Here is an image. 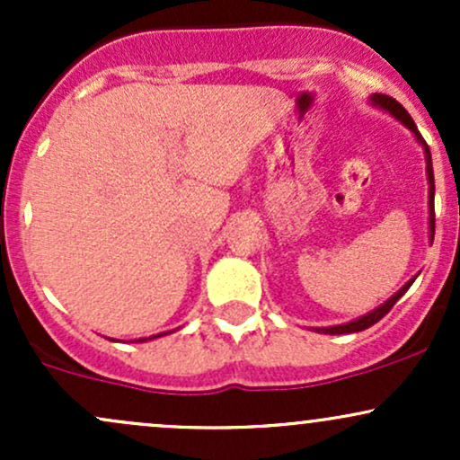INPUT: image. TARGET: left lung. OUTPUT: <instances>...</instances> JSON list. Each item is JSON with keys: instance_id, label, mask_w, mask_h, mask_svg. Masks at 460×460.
Instances as JSON below:
<instances>
[{"instance_id": "8db88e82", "label": "left lung", "mask_w": 460, "mask_h": 460, "mask_svg": "<svg viewBox=\"0 0 460 460\" xmlns=\"http://www.w3.org/2000/svg\"><path fill=\"white\" fill-rule=\"evenodd\" d=\"M372 103L378 105V108L387 110L389 114L395 116V119H398L400 123L404 125V128H409L411 131H413L417 142H420V145L424 146V153H426V175H429V186H430V192H429V208H430V242H432V237H435V175H432V157H430L429 145H426V140L421 138V134H420V131H417L413 119H411V114L406 112L402 105L395 102L394 97H387V94H372ZM413 281H415V279H411V281L406 283V285H402V288H400L398 292H395L392 298L385 300L381 307H376L374 311H369L367 315H361V318L348 322V324L329 326V329H315V331H318V332H326V335H346V332H358V331L369 329V326L376 324L378 320L385 318V315H387L389 311H392L394 305L398 303V300L404 296V292L411 288V285H413Z\"/></svg>"}]
</instances>
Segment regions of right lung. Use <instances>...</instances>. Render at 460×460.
<instances>
[{"label": "right lung", "mask_w": 460, "mask_h": 460, "mask_svg": "<svg viewBox=\"0 0 460 460\" xmlns=\"http://www.w3.org/2000/svg\"><path fill=\"white\" fill-rule=\"evenodd\" d=\"M164 335H166V332H164ZM155 337H162V332H160V335H153V337H149V340H155ZM138 341H146V340H138Z\"/></svg>", "instance_id": "obj_1"}]
</instances>
